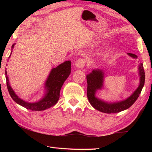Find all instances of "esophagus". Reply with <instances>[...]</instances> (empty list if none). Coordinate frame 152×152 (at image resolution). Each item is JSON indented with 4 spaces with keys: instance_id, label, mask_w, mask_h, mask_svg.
<instances>
[{
    "instance_id": "34e87169",
    "label": "esophagus",
    "mask_w": 152,
    "mask_h": 152,
    "mask_svg": "<svg viewBox=\"0 0 152 152\" xmlns=\"http://www.w3.org/2000/svg\"><path fill=\"white\" fill-rule=\"evenodd\" d=\"M76 66L78 68H82L86 65V60L83 58H79L76 61Z\"/></svg>"
}]
</instances>
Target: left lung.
Masks as SVG:
<instances>
[{
    "label": "left lung",
    "mask_w": 152,
    "mask_h": 152,
    "mask_svg": "<svg viewBox=\"0 0 152 152\" xmlns=\"http://www.w3.org/2000/svg\"><path fill=\"white\" fill-rule=\"evenodd\" d=\"M128 54L133 58H137V55L133 54V53H129ZM139 69H140V84L137 89L134 92V93L125 101L110 104L101 101V100H99L94 96L96 90L100 89L102 87V81H103V73L99 70L92 71V73L86 76L87 97H88L90 103L94 109L105 113H116L127 109L137 99L145 82V72H144L143 64H141Z\"/></svg>",
    "instance_id": "8db88e82"
}]
</instances>
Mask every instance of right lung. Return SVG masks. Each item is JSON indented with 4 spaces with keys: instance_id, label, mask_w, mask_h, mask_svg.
Returning <instances> with one entry per match:
<instances>
[{
    "instance_id": "right-lung-1",
    "label": "right lung",
    "mask_w": 152,
    "mask_h": 152,
    "mask_svg": "<svg viewBox=\"0 0 152 152\" xmlns=\"http://www.w3.org/2000/svg\"><path fill=\"white\" fill-rule=\"evenodd\" d=\"M13 48L14 44L12 45V50ZM70 61H65L56 68H53L45 83V87L48 91L47 94L42 100L37 102H35V103H29V102H27L19 99L12 91L9 83L8 77L6 76L7 89H8L10 96H11L12 100L17 104H20V106L31 110H43L53 107V105L57 103L59 97H60V89L64 82L70 75ZM5 74L7 75L6 70H5Z\"/></svg>"
}]
</instances>
